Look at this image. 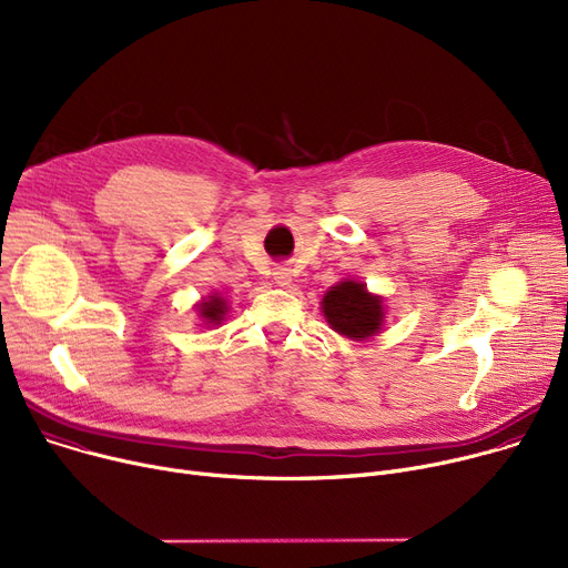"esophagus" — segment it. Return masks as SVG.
I'll return each mask as SVG.
<instances>
[{
  "instance_id": "obj_1",
  "label": "esophagus",
  "mask_w": 568,
  "mask_h": 568,
  "mask_svg": "<svg viewBox=\"0 0 568 568\" xmlns=\"http://www.w3.org/2000/svg\"><path fill=\"white\" fill-rule=\"evenodd\" d=\"M273 275H275V282H277L280 286H288V284H291V273H288L286 268H277Z\"/></svg>"
}]
</instances>
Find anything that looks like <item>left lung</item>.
<instances>
[{"mask_svg": "<svg viewBox=\"0 0 568 568\" xmlns=\"http://www.w3.org/2000/svg\"><path fill=\"white\" fill-rule=\"evenodd\" d=\"M327 323L343 336L362 341L382 327V297L371 295L359 282H341L323 297Z\"/></svg>", "mask_w": 568, "mask_h": 568, "instance_id": "obj_1", "label": "left lung"}]
</instances>
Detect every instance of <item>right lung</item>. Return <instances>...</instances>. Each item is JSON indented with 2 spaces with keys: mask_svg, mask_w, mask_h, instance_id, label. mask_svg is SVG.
Listing matches in <instances>:
<instances>
[{
  "mask_svg": "<svg viewBox=\"0 0 568 568\" xmlns=\"http://www.w3.org/2000/svg\"><path fill=\"white\" fill-rule=\"evenodd\" d=\"M197 312H200L202 318H206L209 323H221L223 316H225V312H227L225 300L217 297V295H211L206 302L200 304Z\"/></svg>",
  "mask_w": 568,
  "mask_h": 568,
  "instance_id": "right-lung-1",
  "label": "right lung"
}]
</instances>
